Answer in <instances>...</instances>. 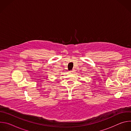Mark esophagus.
<instances>
[{
    "label": "esophagus",
    "mask_w": 131,
    "mask_h": 131,
    "mask_svg": "<svg viewBox=\"0 0 131 131\" xmlns=\"http://www.w3.org/2000/svg\"><path fill=\"white\" fill-rule=\"evenodd\" d=\"M69 72H70V73H74V71L73 70H72L70 71H69Z\"/></svg>",
    "instance_id": "1"
}]
</instances>
